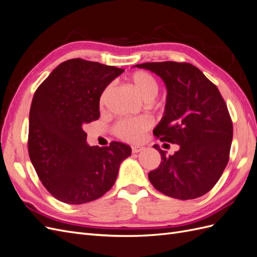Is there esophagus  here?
Wrapping results in <instances>:
<instances>
[{
	"instance_id": "34e87169",
	"label": "esophagus",
	"mask_w": 257,
	"mask_h": 257,
	"mask_svg": "<svg viewBox=\"0 0 257 257\" xmlns=\"http://www.w3.org/2000/svg\"><path fill=\"white\" fill-rule=\"evenodd\" d=\"M142 150H144V148L141 147V146L132 147V152H133V153H138V152H141Z\"/></svg>"
}]
</instances>
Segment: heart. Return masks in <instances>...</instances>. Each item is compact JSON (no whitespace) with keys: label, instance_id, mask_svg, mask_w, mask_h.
Listing matches in <instances>:
<instances>
[{"label":"heart","instance_id":"heart-1","mask_svg":"<svg viewBox=\"0 0 257 257\" xmlns=\"http://www.w3.org/2000/svg\"><path fill=\"white\" fill-rule=\"evenodd\" d=\"M128 82L146 102H150L159 92V82L155 77L147 71H136L128 77ZM112 87L109 84L103 90L99 96V106L105 105ZM152 126V121L148 116L122 119L115 124L114 134L122 141L128 143H138L142 141L144 134Z\"/></svg>","mask_w":257,"mask_h":257}]
</instances>
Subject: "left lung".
I'll list each match as a JSON object with an SVG mask.
<instances>
[{
	"mask_svg": "<svg viewBox=\"0 0 257 257\" xmlns=\"http://www.w3.org/2000/svg\"><path fill=\"white\" fill-rule=\"evenodd\" d=\"M167 87L165 113L153 134L180 149L167 157L159 145L161 164L148 175L155 189L177 199L205 195L219 181L229 160L232 122L216 85L186 62H148Z\"/></svg>",
	"mask_w": 257,
	"mask_h": 257,
	"instance_id": "1",
	"label": "left lung"
}]
</instances>
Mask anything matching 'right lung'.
Instances as JSON below:
<instances>
[{
    "instance_id": "right-lung-1",
    "label": "right lung",
    "mask_w": 257,
    "mask_h": 257,
    "mask_svg": "<svg viewBox=\"0 0 257 257\" xmlns=\"http://www.w3.org/2000/svg\"><path fill=\"white\" fill-rule=\"evenodd\" d=\"M124 69L82 59L53 69L34 93L30 109L28 150L43 185L71 205L102 197L128 158L127 145L99 148L85 143L83 125L99 118V96Z\"/></svg>"
}]
</instances>
